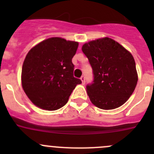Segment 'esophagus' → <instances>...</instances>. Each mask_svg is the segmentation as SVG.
Returning <instances> with one entry per match:
<instances>
[{
  "mask_svg": "<svg viewBox=\"0 0 154 154\" xmlns=\"http://www.w3.org/2000/svg\"><path fill=\"white\" fill-rule=\"evenodd\" d=\"M80 80H82L83 84H85V83H86V77H85V76H82V77H80Z\"/></svg>",
  "mask_w": 154,
  "mask_h": 154,
  "instance_id": "1",
  "label": "esophagus"
}]
</instances>
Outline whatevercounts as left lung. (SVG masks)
Returning a JSON list of instances; mask_svg holds the SVG:
<instances>
[{
  "instance_id": "left-lung-1",
  "label": "left lung",
  "mask_w": 154,
  "mask_h": 154,
  "mask_svg": "<svg viewBox=\"0 0 154 154\" xmlns=\"http://www.w3.org/2000/svg\"><path fill=\"white\" fill-rule=\"evenodd\" d=\"M82 51L92 68L93 81L86 86L91 103L102 109H113L123 105L138 81L132 54L107 37L86 43Z\"/></svg>"
}]
</instances>
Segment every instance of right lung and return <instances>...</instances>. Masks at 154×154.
Here are the masks:
<instances>
[{
	"label": "right lung",
	"instance_id": "add662e5",
	"mask_svg": "<svg viewBox=\"0 0 154 154\" xmlns=\"http://www.w3.org/2000/svg\"><path fill=\"white\" fill-rule=\"evenodd\" d=\"M77 48L78 42L54 37L29 51L23 63L21 83L34 104L51 111L66 104L76 86L82 83L74 77L72 58Z\"/></svg>",
	"mask_w": 154,
	"mask_h": 154
}]
</instances>
